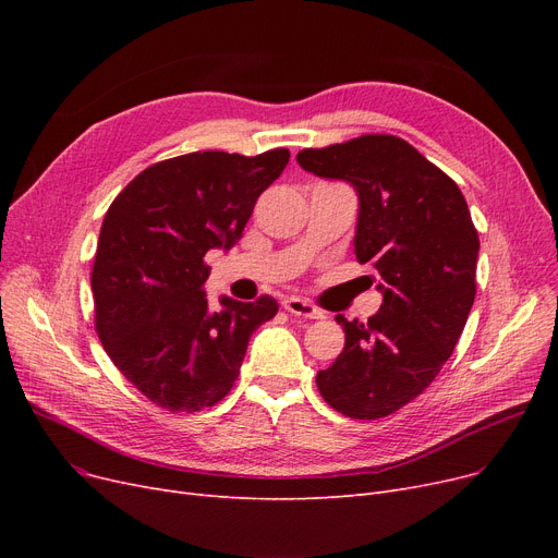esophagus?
<instances>
[{
    "instance_id": "esophagus-1",
    "label": "esophagus",
    "mask_w": 558,
    "mask_h": 558,
    "mask_svg": "<svg viewBox=\"0 0 558 558\" xmlns=\"http://www.w3.org/2000/svg\"><path fill=\"white\" fill-rule=\"evenodd\" d=\"M282 307H284L289 314L303 316V318H324V316H326L318 307H314L312 303H307V301H303V299H296V296L284 299V301H282Z\"/></svg>"
}]
</instances>
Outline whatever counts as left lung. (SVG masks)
<instances>
[{"label":"left lung","instance_id":"obj_1","mask_svg":"<svg viewBox=\"0 0 558 558\" xmlns=\"http://www.w3.org/2000/svg\"><path fill=\"white\" fill-rule=\"evenodd\" d=\"M296 160L357 190L355 255L385 294L366 324L337 314L345 345L316 387L348 418H385L418 398L452 355L477 294V228L459 185L402 137L360 135Z\"/></svg>","mask_w":558,"mask_h":558}]
</instances>
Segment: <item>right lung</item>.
Instances as JSON below:
<instances>
[{
    "label": "right lung",
    "instance_id": "1",
    "mask_svg": "<svg viewBox=\"0 0 558 558\" xmlns=\"http://www.w3.org/2000/svg\"><path fill=\"white\" fill-rule=\"evenodd\" d=\"M287 162V149L175 156L140 171L104 217L90 276L95 330L129 383L171 414L223 400L251 335L278 314L271 296L208 299L205 253L242 240Z\"/></svg>",
    "mask_w": 558,
    "mask_h": 558
}]
</instances>
